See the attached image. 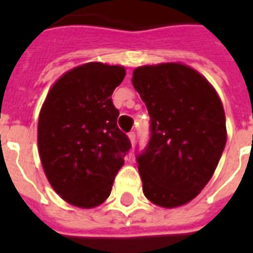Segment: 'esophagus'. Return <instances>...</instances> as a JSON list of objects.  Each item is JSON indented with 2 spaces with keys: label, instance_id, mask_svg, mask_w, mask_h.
Listing matches in <instances>:
<instances>
[{
  "label": "esophagus",
  "instance_id": "34e87169",
  "mask_svg": "<svg viewBox=\"0 0 253 253\" xmlns=\"http://www.w3.org/2000/svg\"><path fill=\"white\" fill-rule=\"evenodd\" d=\"M128 139H130L131 144L134 146V144H135V140H136V134H135L134 131H131L130 134H128Z\"/></svg>",
  "mask_w": 253,
  "mask_h": 253
}]
</instances>
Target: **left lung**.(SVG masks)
<instances>
[{
    "label": "left lung",
    "instance_id": "8db88e82",
    "mask_svg": "<svg viewBox=\"0 0 253 253\" xmlns=\"http://www.w3.org/2000/svg\"><path fill=\"white\" fill-rule=\"evenodd\" d=\"M132 75L151 118L148 144L136 154L143 193L167 209L188 204L211 178L226 146L223 105L204 76L180 63L144 65Z\"/></svg>",
    "mask_w": 253,
    "mask_h": 253
}]
</instances>
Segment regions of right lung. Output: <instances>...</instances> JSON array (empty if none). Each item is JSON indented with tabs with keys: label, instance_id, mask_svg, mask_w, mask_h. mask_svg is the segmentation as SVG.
I'll return each instance as SVG.
<instances>
[{
	"label": "right lung",
	"instance_id": "1",
	"mask_svg": "<svg viewBox=\"0 0 253 253\" xmlns=\"http://www.w3.org/2000/svg\"><path fill=\"white\" fill-rule=\"evenodd\" d=\"M125 76L119 65H80L53 84L42 106V166L53 190L73 206L102 204L131 148L128 136L117 126L119 111L111 101Z\"/></svg>",
	"mask_w": 253,
	"mask_h": 253
}]
</instances>
